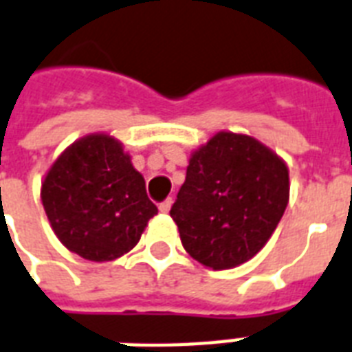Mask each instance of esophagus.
<instances>
[{
  "label": "esophagus",
  "instance_id": "1",
  "mask_svg": "<svg viewBox=\"0 0 352 352\" xmlns=\"http://www.w3.org/2000/svg\"><path fill=\"white\" fill-rule=\"evenodd\" d=\"M171 205H173V199H166L164 203H160V206H158V210L162 212V214H168V212L171 210Z\"/></svg>",
  "mask_w": 352,
  "mask_h": 352
}]
</instances>
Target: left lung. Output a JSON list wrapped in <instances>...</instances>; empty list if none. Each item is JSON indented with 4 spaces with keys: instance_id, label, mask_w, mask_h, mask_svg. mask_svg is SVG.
Segmentation results:
<instances>
[{
    "instance_id": "1",
    "label": "left lung",
    "mask_w": 352,
    "mask_h": 352,
    "mask_svg": "<svg viewBox=\"0 0 352 352\" xmlns=\"http://www.w3.org/2000/svg\"><path fill=\"white\" fill-rule=\"evenodd\" d=\"M288 201L283 158L249 134L219 131L190 155L170 216L192 258L229 270L264 248Z\"/></svg>"
}]
</instances>
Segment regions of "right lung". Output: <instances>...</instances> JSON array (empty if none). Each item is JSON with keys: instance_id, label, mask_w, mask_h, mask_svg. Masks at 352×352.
I'll return each instance as SVG.
<instances>
[{"instance_id": "1", "label": "right lung", "mask_w": 352, "mask_h": 352, "mask_svg": "<svg viewBox=\"0 0 352 352\" xmlns=\"http://www.w3.org/2000/svg\"><path fill=\"white\" fill-rule=\"evenodd\" d=\"M40 199L60 243L90 262L129 253L158 212L131 155L109 133L69 144L42 179Z\"/></svg>"}]
</instances>
